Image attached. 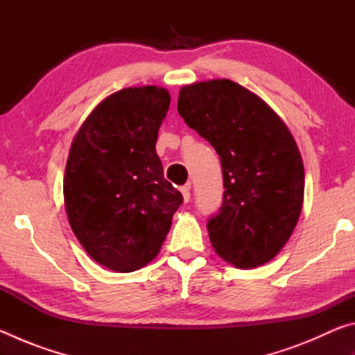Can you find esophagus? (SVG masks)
Masks as SVG:
<instances>
[{
  "mask_svg": "<svg viewBox=\"0 0 355 355\" xmlns=\"http://www.w3.org/2000/svg\"><path fill=\"white\" fill-rule=\"evenodd\" d=\"M180 192H182L184 203H188V202H189V199H191V184H184V186H182V188H180Z\"/></svg>",
  "mask_w": 355,
  "mask_h": 355,
  "instance_id": "1",
  "label": "esophagus"
}]
</instances>
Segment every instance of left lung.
I'll list each match as a JSON object with an SVG mask.
<instances>
[{
	"label": "left lung",
	"instance_id": "1",
	"mask_svg": "<svg viewBox=\"0 0 355 355\" xmlns=\"http://www.w3.org/2000/svg\"><path fill=\"white\" fill-rule=\"evenodd\" d=\"M178 112L220 156L224 202L207 225L214 252L241 269L271 261L304 203V164L291 131L266 101L225 78L183 86Z\"/></svg>",
	"mask_w": 355,
	"mask_h": 355
}]
</instances>
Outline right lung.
<instances>
[{
	"label": "right lung",
	"instance_id": "right-lung-1",
	"mask_svg": "<svg viewBox=\"0 0 355 355\" xmlns=\"http://www.w3.org/2000/svg\"><path fill=\"white\" fill-rule=\"evenodd\" d=\"M169 105L164 87H125L101 100L71 141L65 213L89 257L111 271L155 260L183 202L155 148Z\"/></svg>",
	"mask_w": 355,
	"mask_h": 355
}]
</instances>
